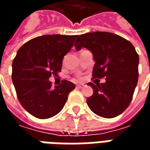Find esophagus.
Returning a JSON list of instances; mask_svg holds the SVG:
<instances>
[{
    "label": "esophagus",
    "instance_id": "obj_1",
    "mask_svg": "<svg viewBox=\"0 0 150 150\" xmlns=\"http://www.w3.org/2000/svg\"><path fill=\"white\" fill-rule=\"evenodd\" d=\"M83 87H84V84H83V83H79V84H76V86H75V88L77 89H81Z\"/></svg>",
    "mask_w": 150,
    "mask_h": 150
}]
</instances>
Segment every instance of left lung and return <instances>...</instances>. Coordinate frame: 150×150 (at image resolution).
Masks as SVG:
<instances>
[{
    "label": "left lung",
    "mask_w": 150,
    "mask_h": 150,
    "mask_svg": "<svg viewBox=\"0 0 150 150\" xmlns=\"http://www.w3.org/2000/svg\"><path fill=\"white\" fill-rule=\"evenodd\" d=\"M75 46L92 53V79H106L104 83H88L93 89L87 99L88 107L101 117L119 116L129 107L138 81L139 56L134 46L117 34L100 31L78 36Z\"/></svg>",
    "instance_id": "1"
}]
</instances>
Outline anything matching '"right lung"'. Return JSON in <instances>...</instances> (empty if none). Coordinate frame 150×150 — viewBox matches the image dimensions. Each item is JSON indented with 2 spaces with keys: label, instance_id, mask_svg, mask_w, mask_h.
Instances as JSON below:
<instances>
[{
  "label": "right lung",
  "instance_id": "1",
  "mask_svg": "<svg viewBox=\"0 0 150 150\" xmlns=\"http://www.w3.org/2000/svg\"><path fill=\"white\" fill-rule=\"evenodd\" d=\"M77 35H43L28 41L18 50L12 64V80L21 106L38 119L62 110L75 84L62 80L51 88L49 78L61 71L63 57Z\"/></svg>",
  "mask_w": 150,
  "mask_h": 150
}]
</instances>
